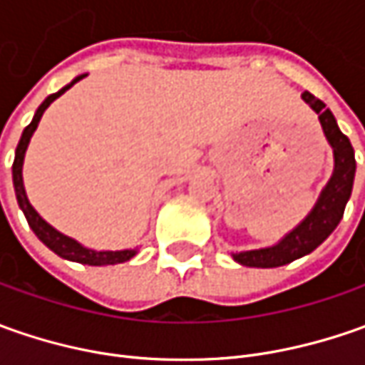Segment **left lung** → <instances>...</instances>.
<instances>
[{
  "instance_id": "1",
  "label": "left lung",
  "mask_w": 365,
  "mask_h": 365,
  "mask_svg": "<svg viewBox=\"0 0 365 365\" xmlns=\"http://www.w3.org/2000/svg\"><path fill=\"white\" fill-rule=\"evenodd\" d=\"M302 99L319 115L323 133H325L329 146L333 148V158H335L333 175H331L329 182L325 185V189L321 190V197L313 207V211L302 219L292 232L287 233L278 244L262 247V250H247V252L232 254L233 259L242 266L276 268V266H284V264H290L294 259L311 254L339 225V221L344 217L345 205L351 197L354 176H356V156H354V148H351L349 138L337 128L333 113L321 99H317L315 95H311L309 91L302 93Z\"/></svg>"
}]
</instances>
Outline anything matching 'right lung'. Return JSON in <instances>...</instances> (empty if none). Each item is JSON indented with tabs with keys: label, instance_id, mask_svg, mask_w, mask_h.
Listing matches in <instances>:
<instances>
[{
	"label": "right lung",
	"instance_id": "1",
	"mask_svg": "<svg viewBox=\"0 0 365 365\" xmlns=\"http://www.w3.org/2000/svg\"><path fill=\"white\" fill-rule=\"evenodd\" d=\"M85 75H78L77 78H73L66 87H63L58 93H52L48 95L42 106L36 109L34 120L30 121V125H26V130L21 133L20 144L16 148V158H14V166H11V173H14V189H16V197H18V205L24 211V215L28 219V225L32 227V232L38 235V240L42 244L50 247L54 254H58L61 258L71 259V262H78V264H89V266H111V264H121V262H128L130 258H133L138 254V250H118V252H97V250H91V247H85L81 245L77 240L64 235V233L56 232L50 223H46L44 219L38 215L34 207L30 205L28 197H26V189H24V180H21V166H24V156H26V150H28V144H30V138L32 133L36 132L38 123H40V118L42 113L48 109V106L58 99L64 91H68L75 83H78Z\"/></svg>",
	"mask_w": 365,
	"mask_h": 365
}]
</instances>
